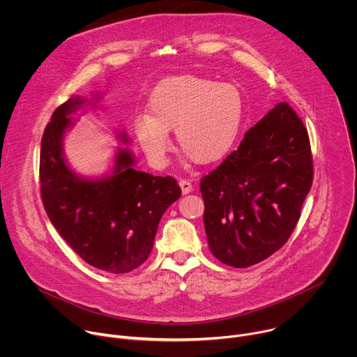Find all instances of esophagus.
<instances>
[{"instance_id":"1","label":"esophagus","mask_w":357,"mask_h":357,"mask_svg":"<svg viewBox=\"0 0 357 357\" xmlns=\"http://www.w3.org/2000/svg\"><path fill=\"white\" fill-rule=\"evenodd\" d=\"M179 186H181V189H182V193H183V195H186V193L192 192V189H193L192 183H190L188 179H181V181H179Z\"/></svg>"}]
</instances>
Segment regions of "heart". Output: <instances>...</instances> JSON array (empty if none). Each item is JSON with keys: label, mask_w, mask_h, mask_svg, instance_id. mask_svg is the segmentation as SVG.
<instances>
[{"label": "heart", "mask_w": 357, "mask_h": 357, "mask_svg": "<svg viewBox=\"0 0 357 357\" xmlns=\"http://www.w3.org/2000/svg\"><path fill=\"white\" fill-rule=\"evenodd\" d=\"M245 100L231 83L193 75L172 76L152 89L146 114L132 123L134 135L148 160L167 164L172 149L169 131L185 154L197 164L225 160L234 148L244 123Z\"/></svg>", "instance_id": "b5f03b06"}]
</instances>
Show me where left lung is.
Masks as SVG:
<instances>
[{
    "mask_svg": "<svg viewBox=\"0 0 357 357\" xmlns=\"http://www.w3.org/2000/svg\"><path fill=\"white\" fill-rule=\"evenodd\" d=\"M312 179L308 130L288 103H278L200 181L213 256L236 268L268 259L296 227Z\"/></svg>",
    "mask_w": 357,
    "mask_h": 357,
    "instance_id": "8db88e82",
    "label": "left lung"
}]
</instances>
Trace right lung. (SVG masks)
Returning <instances> with one entry per match:
<instances>
[{
  "label": "right lung",
  "instance_id": "add662e5",
  "mask_svg": "<svg viewBox=\"0 0 357 357\" xmlns=\"http://www.w3.org/2000/svg\"><path fill=\"white\" fill-rule=\"evenodd\" d=\"M80 105V98H70L45 127L39 160L43 208L82 260L107 273H130L148 259L160 220L182 190L172 176L135 171L126 149L119 151L109 178L75 175L65 162L62 139L68 116Z\"/></svg>",
  "mask_w": 357,
  "mask_h": 357
}]
</instances>
